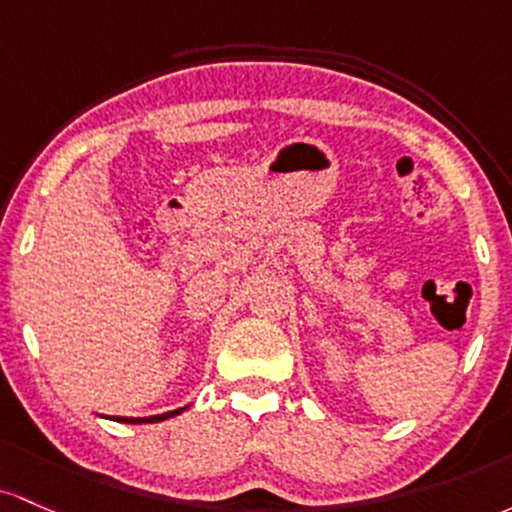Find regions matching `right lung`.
<instances>
[{
	"mask_svg": "<svg viewBox=\"0 0 512 512\" xmlns=\"http://www.w3.org/2000/svg\"><path fill=\"white\" fill-rule=\"evenodd\" d=\"M186 409H188V406H183V409H176V411L159 413V416H147V418H125V416H113V421H120V423H159V421H166V418L179 416V413H183Z\"/></svg>",
	"mask_w": 512,
	"mask_h": 512,
	"instance_id": "obj_1",
	"label": "right lung"
}]
</instances>
